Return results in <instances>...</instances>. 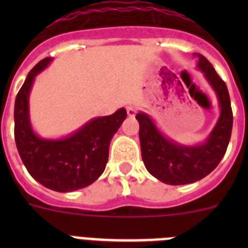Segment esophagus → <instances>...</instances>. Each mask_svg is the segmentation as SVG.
<instances>
[{
	"mask_svg": "<svg viewBox=\"0 0 248 248\" xmlns=\"http://www.w3.org/2000/svg\"><path fill=\"white\" fill-rule=\"evenodd\" d=\"M126 111H128L129 117H134L135 114H137V108L133 107V105H129L128 108H126Z\"/></svg>",
	"mask_w": 248,
	"mask_h": 248,
	"instance_id": "34e87169",
	"label": "esophagus"
}]
</instances>
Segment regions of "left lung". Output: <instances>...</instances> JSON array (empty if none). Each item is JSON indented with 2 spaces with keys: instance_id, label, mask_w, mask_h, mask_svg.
<instances>
[{
  "instance_id": "1",
  "label": "left lung",
  "mask_w": 248,
  "mask_h": 248,
  "mask_svg": "<svg viewBox=\"0 0 248 248\" xmlns=\"http://www.w3.org/2000/svg\"><path fill=\"white\" fill-rule=\"evenodd\" d=\"M198 58L199 71L217 97L220 117L202 143L186 145L166 137L154 119L144 113L137 114L141 157L146 170L161 183L185 185L201 180L220 164L226 153L232 131V110L227 87L211 63L203 56Z\"/></svg>"
}]
</instances>
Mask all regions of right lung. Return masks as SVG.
<instances>
[{"label": "right lung", "mask_w": 248, "mask_h": 248, "mask_svg": "<svg viewBox=\"0 0 248 248\" xmlns=\"http://www.w3.org/2000/svg\"><path fill=\"white\" fill-rule=\"evenodd\" d=\"M42 59L28 73L15 102V140L26 169L47 189L71 192L87 187L104 171L110 140L126 118L125 108L97 117L67 137L42 138L30 118V94L36 77L52 63Z\"/></svg>", "instance_id": "1"}]
</instances>
